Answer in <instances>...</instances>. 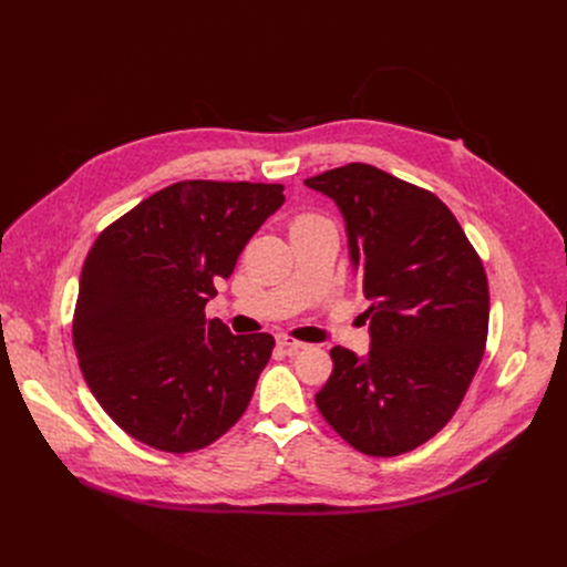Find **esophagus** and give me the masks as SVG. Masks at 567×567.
I'll return each instance as SVG.
<instances>
[{
  "label": "esophagus",
  "mask_w": 567,
  "mask_h": 567,
  "mask_svg": "<svg viewBox=\"0 0 567 567\" xmlns=\"http://www.w3.org/2000/svg\"><path fill=\"white\" fill-rule=\"evenodd\" d=\"M278 347L285 351V353H296V351H301V349H306L308 344L306 342H301V340H293V338H289V336H278Z\"/></svg>",
  "instance_id": "obj_1"
}]
</instances>
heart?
Segmentation results:
<instances>
[{
  "mask_svg": "<svg viewBox=\"0 0 567 567\" xmlns=\"http://www.w3.org/2000/svg\"><path fill=\"white\" fill-rule=\"evenodd\" d=\"M301 220H310V216H301L299 220H296V223H301Z\"/></svg>",
  "mask_w": 567,
  "mask_h": 567,
  "instance_id": "heart-1",
  "label": "heart"
}]
</instances>
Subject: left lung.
<instances>
[{
	"label": "left lung",
	"mask_w": 567,
	"mask_h": 567,
	"mask_svg": "<svg viewBox=\"0 0 567 567\" xmlns=\"http://www.w3.org/2000/svg\"><path fill=\"white\" fill-rule=\"evenodd\" d=\"M306 186L340 208L349 261L370 301V351L333 347V374L315 402L355 451H413L453 419L483 361V261L449 206L389 172L349 163Z\"/></svg>",
	"instance_id": "1"
}]
</instances>
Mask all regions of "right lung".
I'll use <instances>...</instances> for the list:
<instances>
[{
    "label": "right lung",
    "instance_id": "1",
    "mask_svg": "<svg viewBox=\"0 0 567 567\" xmlns=\"http://www.w3.org/2000/svg\"><path fill=\"white\" fill-rule=\"evenodd\" d=\"M280 184L182 182L140 202L86 255L73 344L89 391L133 439L190 453L241 419L274 336L204 317Z\"/></svg>",
    "mask_w": 567,
    "mask_h": 567
}]
</instances>
